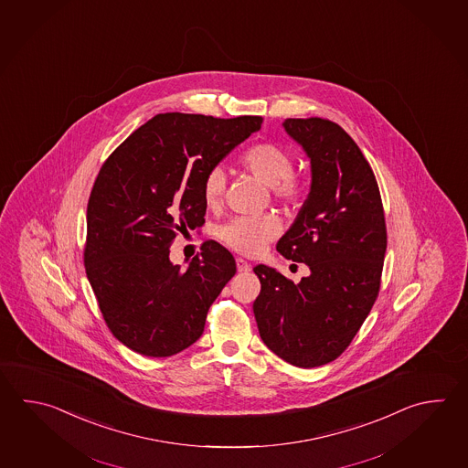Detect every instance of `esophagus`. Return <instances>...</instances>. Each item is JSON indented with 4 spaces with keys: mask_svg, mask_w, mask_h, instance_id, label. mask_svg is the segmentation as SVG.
I'll return each instance as SVG.
<instances>
[{
    "mask_svg": "<svg viewBox=\"0 0 468 468\" xmlns=\"http://www.w3.org/2000/svg\"><path fill=\"white\" fill-rule=\"evenodd\" d=\"M237 270H239V273H245V271L251 270V265L245 261L243 258H237Z\"/></svg>",
    "mask_w": 468,
    "mask_h": 468,
    "instance_id": "1",
    "label": "esophagus"
}]
</instances>
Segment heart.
I'll return each instance as SVG.
<instances>
[{"label":"heart","instance_id":"b5f03b06","mask_svg":"<svg viewBox=\"0 0 468 468\" xmlns=\"http://www.w3.org/2000/svg\"><path fill=\"white\" fill-rule=\"evenodd\" d=\"M241 165L271 186L274 198L284 205H300L308 195V182L294 174V157L290 150L273 142H260L248 147ZM227 186V176L220 167H213L203 178L205 203L215 207L221 202ZM280 220L274 215H241L217 229V237L241 255H260L266 245L280 235Z\"/></svg>","mask_w":468,"mask_h":468}]
</instances>
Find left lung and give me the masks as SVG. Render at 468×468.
<instances>
[{
  "mask_svg": "<svg viewBox=\"0 0 468 468\" xmlns=\"http://www.w3.org/2000/svg\"><path fill=\"white\" fill-rule=\"evenodd\" d=\"M282 125L311 160V192L276 250L309 274L294 284L255 266L261 292L253 313L282 361L318 367L345 353L378 300L388 229L374 172L341 125L321 117Z\"/></svg>",
  "mask_w": 468,
  "mask_h": 468,
  "instance_id": "1",
  "label": "left lung"
}]
</instances>
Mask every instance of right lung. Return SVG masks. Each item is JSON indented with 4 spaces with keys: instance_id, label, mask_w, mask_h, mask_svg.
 <instances>
[{
    "instance_id": "right-lung-1",
    "label": "right lung",
    "mask_w": 468,
    "mask_h": 468,
    "mask_svg": "<svg viewBox=\"0 0 468 468\" xmlns=\"http://www.w3.org/2000/svg\"><path fill=\"white\" fill-rule=\"evenodd\" d=\"M261 122L260 115L157 114L99 170L84 266L107 327L135 353L168 357L194 345L237 273L233 255L213 239L186 270L168 253L178 233L205 223V174Z\"/></svg>"
}]
</instances>
